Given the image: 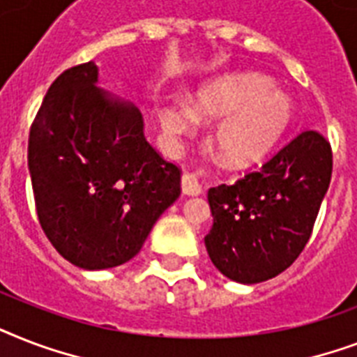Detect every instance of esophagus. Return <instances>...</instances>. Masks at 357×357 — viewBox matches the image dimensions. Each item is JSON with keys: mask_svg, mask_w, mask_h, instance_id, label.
Wrapping results in <instances>:
<instances>
[{"mask_svg": "<svg viewBox=\"0 0 357 357\" xmlns=\"http://www.w3.org/2000/svg\"><path fill=\"white\" fill-rule=\"evenodd\" d=\"M181 190L187 196H198L202 192V187L192 174H183L181 176Z\"/></svg>", "mask_w": 357, "mask_h": 357, "instance_id": "obj_1", "label": "esophagus"}]
</instances>
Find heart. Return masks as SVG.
I'll use <instances>...</instances> for the list:
<instances>
[{
  "mask_svg": "<svg viewBox=\"0 0 357 357\" xmlns=\"http://www.w3.org/2000/svg\"><path fill=\"white\" fill-rule=\"evenodd\" d=\"M157 119L172 144L196 135L200 120L220 119L213 137L215 148L228 167L246 168L263 161L287 133L294 103L265 75L229 74L198 89L190 105L161 102Z\"/></svg>",
  "mask_w": 357,
  "mask_h": 357,
  "instance_id": "obj_1",
  "label": "heart"
}]
</instances>
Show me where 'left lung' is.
I'll use <instances>...</instances> for the list:
<instances>
[{
	"mask_svg": "<svg viewBox=\"0 0 357 357\" xmlns=\"http://www.w3.org/2000/svg\"><path fill=\"white\" fill-rule=\"evenodd\" d=\"M332 179V148L304 131L257 172L207 192V254L224 276L259 283L293 265L311 237Z\"/></svg>",
	"mask_w": 357,
	"mask_h": 357,
	"instance_id": "8db88e82",
	"label": "left lung"
}]
</instances>
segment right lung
I'll use <instances>...</instances> for the list:
<instances>
[{
	"mask_svg": "<svg viewBox=\"0 0 357 357\" xmlns=\"http://www.w3.org/2000/svg\"><path fill=\"white\" fill-rule=\"evenodd\" d=\"M98 83L94 61L59 75L27 150L42 229L64 259L85 271L135 257L181 192L179 168L146 140L139 109Z\"/></svg>",
	"mask_w": 357,
	"mask_h": 357,
	"instance_id": "1",
	"label": "right lung"
}]
</instances>
